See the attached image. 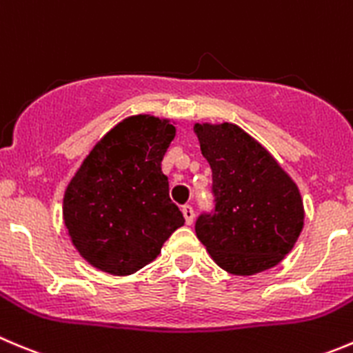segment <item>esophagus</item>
Instances as JSON below:
<instances>
[{"mask_svg": "<svg viewBox=\"0 0 353 353\" xmlns=\"http://www.w3.org/2000/svg\"><path fill=\"white\" fill-rule=\"evenodd\" d=\"M183 215H184V219H186V224L188 225L193 224L194 212H193V208L190 207V205H184V207H183Z\"/></svg>", "mask_w": 353, "mask_h": 353, "instance_id": "34e87169", "label": "esophagus"}]
</instances>
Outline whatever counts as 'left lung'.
Listing matches in <instances>:
<instances>
[{"instance_id": "left-lung-1", "label": "left lung", "mask_w": 353, "mask_h": 353, "mask_svg": "<svg viewBox=\"0 0 353 353\" xmlns=\"http://www.w3.org/2000/svg\"><path fill=\"white\" fill-rule=\"evenodd\" d=\"M201 155L212 169L214 214L198 217L194 231L219 268L253 276L274 268L303 229L299 186L255 138L231 122H196Z\"/></svg>"}]
</instances>
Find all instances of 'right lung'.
Listing matches in <instances>:
<instances>
[{"label": "right lung", "instance_id": "obj_1", "mask_svg": "<svg viewBox=\"0 0 353 353\" xmlns=\"http://www.w3.org/2000/svg\"><path fill=\"white\" fill-rule=\"evenodd\" d=\"M174 136L169 119L131 115L93 146L70 179L63 194L65 228L93 268L134 274L184 224L162 172Z\"/></svg>", "mask_w": 353, "mask_h": 353}]
</instances>
